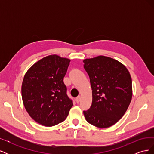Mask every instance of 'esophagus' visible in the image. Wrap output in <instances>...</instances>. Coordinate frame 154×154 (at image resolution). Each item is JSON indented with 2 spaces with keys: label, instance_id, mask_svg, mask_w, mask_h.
I'll use <instances>...</instances> for the list:
<instances>
[{
  "label": "esophagus",
  "instance_id": "1",
  "mask_svg": "<svg viewBox=\"0 0 154 154\" xmlns=\"http://www.w3.org/2000/svg\"><path fill=\"white\" fill-rule=\"evenodd\" d=\"M76 103H79V102H80V100H81V97L80 96H78L77 97H76Z\"/></svg>",
  "mask_w": 154,
  "mask_h": 154
}]
</instances>
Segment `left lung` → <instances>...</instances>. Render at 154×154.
<instances>
[{
  "mask_svg": "<svg viewBox=\"0 0 154 154\" xmlns=\"http://www.w3.org/2000/svg\"><path fill=\"white\" fill-rule=\"evenodd\" d=\"M83 62L92 90L91 108L83 114L87 122L96 127H110L123 117L132 100L130 72L122 63L105 56Z\"/></svg>",
  "mask_w": 154,
  "mask_h": 154,
  "instance_id": "8db88e82",
  "label": "left lung"
}]
</instances>
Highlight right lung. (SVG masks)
Returning <instances> with one entry per match:
<instances>
[{
	"label": "right lung",
	"instance_id": "right-lung-1",
	"mask_svg": "<svg viewBox=\"0 0 154 154\" xmlns=\"http://www.w3.org/2000/svg\"><path fill=\"white\" fill-rule=\"evenodd\" d=\"M70 62L57 54L49 55L32 65L23 79V104L31 118L45 127L63 122L73 105L63 83Z\"/></svg>",
	"mask_w": 154,
	"mask_h": 154
}]
</instances>
